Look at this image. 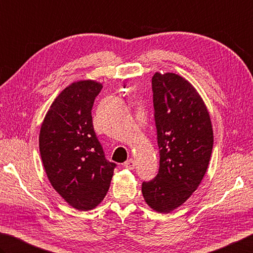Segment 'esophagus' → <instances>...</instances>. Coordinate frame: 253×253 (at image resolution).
Returning <instances> with one entry per match:
<instances>
[{
	"mask_svg": "<svg viewBox=\"0 0 253 253\" xmlns=\"http://www.w3.org/2000/svg\"><path fill=\"white\" fill-rule=\"evenodd\" d=\"M123 166H125V168L127 169H133L135 168V162H134V160L130 159V160H127L125 164H123Z\"/></svg>",
	"mask_w": 253,
	"mask_h": 253,
	"instance_id": "esophagus-1",
	"label": "esophagus"
}]
</instances>
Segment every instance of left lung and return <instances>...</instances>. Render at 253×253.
I'll return each mask as SVG.
<instances>
[{"label":"left lung","mask_w":253,"mask_h":253,"mask_svg":"<svg viewBox=\"0 0 253 253\" xmlns=\"http://www.w3.org/2000/svg\"><path fill=\"white\" fill-rule=\"evenodd\" d=\"M152 90L160 169L155 178L142 184V194L153 211L168 213L202 183L213 133L206 104L188 80L174 73H155Z\"/></svg>","instance_id":"obj_1"}]
</instances>
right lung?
I'll use <instances>...</instances> for the list:
<instances>
[{
    "instance_id": "right-lung-1",
    "label": "right lung",
    "mask_w": 253,
    "mask_h": 253,
    "mask_svg": "<svg viewBox=\"0 0 253 253\" xmlns=\"http://www.w3.org/2000/svg\"><path fill=\"white\" fill-rule=\"evenodd\" d=\"M102 84H70L51 103L40 131V152L52 187L80 211L96 208L110 187L116 164L104 157L91 109Z\"/></svg>"
}]
</instances>
